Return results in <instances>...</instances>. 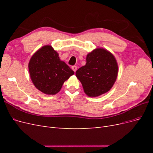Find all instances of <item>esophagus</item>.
Instances as JSON below:
<instances>
[{
  "label": "esophagus",
  "mask_w": 153,
  "mask_h": 153,
  "mask_svg": "<svg viewBox=\"0 0 153 153\" xmlns=\"http://www.w3.org/2000/svg\"><path fill=\"white\" fill-rule=\"evenodd\" d=\"M72 69L73 70V71L74 72H76V69H77V67L76 66H72Z\"/></svg>",
  "instance_id": "obj_1"
}]
</instances>
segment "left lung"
I'll return each instance as SVG.
<instances>
[{
    "instance_id": "obj_1",
    "label": "left lung",
    "mask_w": 153,
    "mask_h": 153,
    "mask_svg": "<svg viewBox=\"0 0 153 153\" xmlns=\"http://www.w3.org/2000/svg\"><path fill=\"white\" fill-rule=\"evenodd\" d=\"M85 65L76 71L85 93L96 97L108 92L117 76L118 66L114 55L103 48H97L87 55Z\"/></svg>"
}]
</instances>
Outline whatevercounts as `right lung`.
I'll return each instance as SVG.
<instances>
[{"label": "right lung", "mask_w": 153, "mask_h": 153, "mask_svg": "<svg viewBox=\"0 0 153 153\" xmlns=\"http://www.w3.org/2000/svg\"><path fill=\"white\" fill-rule=\"evenodd\" d=\"M29 70L35 87L46 94H57L64 82L74 74L50 45L45 46L32 55Z\"/></svg>", "instance_id": "right-lung-1"}]
</instances>
